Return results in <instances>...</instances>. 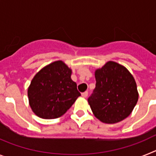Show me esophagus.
Instances as JSON below:
<instances>
[{
    "label": "esophagus",
    "mask_w": 156,
    "mask_h": 156,
    "mask_svg": "<svg viewBox=\"0 0 156 156\" xmlns=\"http://www.w3.org/2000/svg\"><path fill=\"white\" fill-rule=\"evenodd\" d=\"M87 95H88L87 91H85V92H83V93H82V97H83V98H87Z\"/></svg>",
    "instance_id": "1"
}]
</instances>
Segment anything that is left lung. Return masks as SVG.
I'll list each match as a JSON object with an SVG mask.
<instances>
[{"instance_id":"8db88e82","label":"left lung","mask_w":156,"mask_h":156,"mask_svg":"<svg viewBox=\"0 0 156 156\" xmlns=\"http://www.w3.org/2000/svg\"><path fill=\"white\" fill-rule=\"evenodd\" d=\"M96 86L88 103L96 118L115 123L131 113L138 100L137 84L124 66L109 61L95 71Z\"/></svg>"}]
</instances>
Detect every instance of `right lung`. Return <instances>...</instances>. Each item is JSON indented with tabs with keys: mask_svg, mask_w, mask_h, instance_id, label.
Masks as SVG:
<instances>
[{
	"mask_svg": "<svg viewBox=\"0 0 156 156\" xmlns=\"http://www.w3.org/2000/svg\"><path fill=\"white\" fill-rule=\"evenodd\" d=\"M71 74L72 70L62 61H56L34 76L28 88V98L37 116L47 119L58 118L80 96Z\"/></svg>",
	"mask_w": 156,
	"mask_h": 156,
	"instance_id": "obj_1",
	"label": "right lung"
}]
</instances>
